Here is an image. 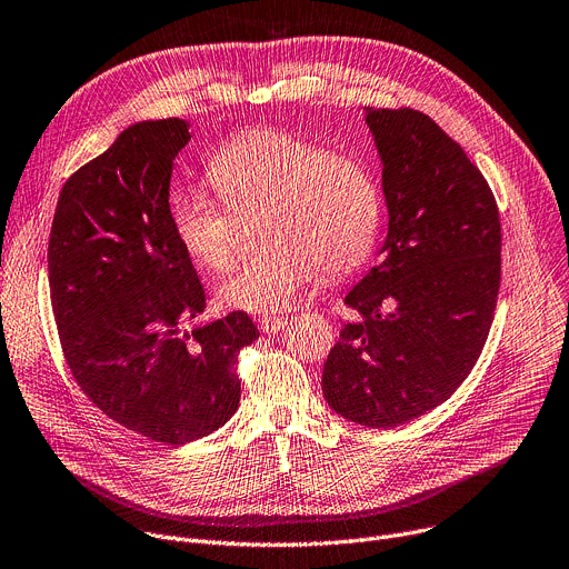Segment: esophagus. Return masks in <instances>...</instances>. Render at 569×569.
<instances>
[{
	"instance_id": "34e87169",
	"label": "esophagus",
	"mask_w": 569,
	"mask_h": 569,
	"mask_svg": "<svg viewBox=\"0 0 569 569\" xmlns=\"http://www.w3.org/2000/svg\"><path fill=\"white\" fill-rule=\"evenodd\" d=\"M286 325H288V318H283V316H262L258 320V327L262 333H277V331L286 329Z\"/></svg>"
}]
</instances>
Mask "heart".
Segmentation results:
<instances>
[{
	"label": "heart",
	"instance_id": "heart-1",
	"mask_svg": "<svg viewBox=\"0 0 569 569\" xmlns=\"http://www.w3.org/2000/svg\"><path fill=\"white\" fill-rule=\"evenodd\" d=\"M210 180L182 184L171 199L173 229L206 270H229L240 247V214L264 210L270 242L219 286L226 307L268 313L292 305L322 268L352 270L375 247L382 194L372 171L352 156L286 130H253L212 158Z\"/></svg>",
	"mask_w": 569,
	"mask_h": 569
}]
</instances>
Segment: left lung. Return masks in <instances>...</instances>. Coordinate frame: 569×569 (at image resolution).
Returning <instances> with one entry per match:
<instances>
[{
  "instance_id": "8db88e82",
  "label": "left lung",
  "mask_w": 569,
  "mask_h": 569,
  "mask_svg": "<svg viewBox=\"0 0 569 569\" xmlns=\"http://www.w3.org/2000/svg\"><path fill=\"white\" fill-rule=\"evenodd\" d=\"M382 160V262L348 292L361 320L340 329L322 393L343 419L396 428L448 400L476 366L501 283L495 194L430 117L366 107Z\"/></svg>"
}]
</instances>
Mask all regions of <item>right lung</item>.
<instances>
[{
    "mask_svg": "<svg viewBox=\"0 0 569 569\" xmlns=\"http://www.w3.org/2000/svg\"><path fill=\"white\" fill-rule=\"evenodd\" d=\"M192 139L182 119L141 121L74 171L59 194L48 281L61 350L111 421L162 443L201 439L240 405L244 311L182 331L206 290L180 244L169 182Z\"/></svg>",
    "mask_w": 569,
    "mask_h": 569,
    "instance_id": "obj_1",
    "label": "right lung"
}]
</instances>
